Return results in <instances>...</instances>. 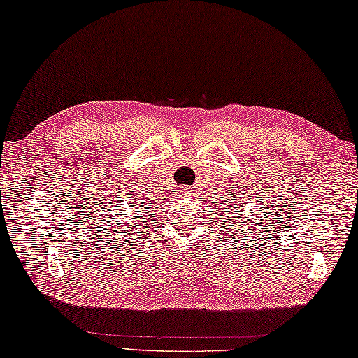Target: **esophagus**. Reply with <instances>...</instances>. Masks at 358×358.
I'll return each instance as SVG.
<instances>
[{
	"instance_id": "1",
	"label": "esophagus",
	"mask_w": 358,
	"mask_h": 358,
	"mask_svg": "<svg viewBox=\"0 0 358 358\" xmlns=\"http://www.w3.org/2000/svg\"><path fill=\"white\" fill-rule=\"evenodd\" d=\"M180 194H183V196H192V192H189V188L183 187V188H180Z\"/></svg>"
}]
</instances>
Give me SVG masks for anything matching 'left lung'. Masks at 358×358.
Listing matches in <instances>:
<instances>
[{
    "label": "left lung",
    "mask_w": 358,
    "mask_h": 358,
    "mask_svg": "<svg viewBox=\"0 0 358 358\" xmlns=\"http://www.w3.org/2000/svg\"><path fill=\"white\" fill-rule=\"evenodd\" d=\"M233 198H236V196H233ZM243 205H244V203H243ZM221 206H223V203H221ZM239 208H241V206L238 205V201H233V203H231V200H229L228 205H226L224 208H221V211H223V216H224V218H226V215H228V216H231V215L238 216ZM231 226H233V224H231Z\"/></svg>",
    "instance_id": "1"
}]
</instances>
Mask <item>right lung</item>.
<instances>
[{
    "instance_id": "obj_1",
    "label": "right lung",
    "mask_w": 358,
    "mask_h": 358,
    "mask_svg": "<svg viewBox=\"0 0 358 358\" xmlns=\"http://www.w3.org/2000/svg\"><path fill=\"white\" fill-rule=\"evenodd\" d=\"M132 206H135L134 210L137 211V210H140V211H143V213H148L150 211V208H152V203H132ZM130 223H132V221H130Z\"/></svg>"
}]
</instances>
